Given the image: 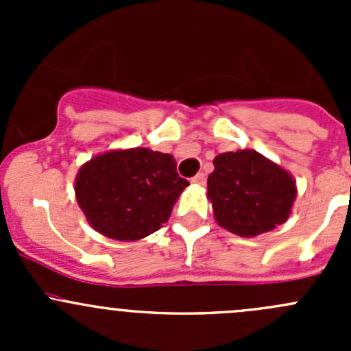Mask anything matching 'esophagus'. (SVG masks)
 <instances>
[{"label":"esophagus","mask_w":351,"mask_h":351,"mask_svg":"<svg viewBox=\"0 0 351 351\" xmlns=\"http://www.w3.org/2000/svg\"><path fill=\"white\" fill-rule=\"evenodd\" d=\"M205 182H207V176L204 173H197L192 178V183H195V185H205Z\"/></svg>","instance_id":"34e87169"}]
</instances>
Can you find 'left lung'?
Masks as SVG:
<instances>
[{"label":"left lung","instance_id":"1","mask_svg":"<svg viewBox=\"0 0 351 351\" xmlns=\"http://www.w3.org/2000/svg\"><path fill=\"white\" fill-rule=\"evenodd\" d=\"M207 180V198L221 228L254 238L284 224L297 189L289 171L256 151L215 156Z\"/></svg>","mask_w":351,"mask_h":351}]
</instances>
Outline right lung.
<instances>
[{
    "label": "right lung",
    "mask_w": 351,
    "mask_h": 351,
    "mask_svg": "<svg viewBox=\"0 0 351 351\" xmlns=\"http://www.w3.org/2000/svg\"><path fill=\"white\" fill-rule=\"evenodd\" d=\"M190 183L171 154L147 147L108 151L80 168L76 200L95 231L117 241H137L169 219Z\"/></svg>",
    "instance_id": "right-lung-1"
}]
</instances>
